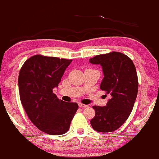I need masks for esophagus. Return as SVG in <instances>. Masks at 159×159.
<instances>
[{
  "instance_id": "1",
  "label": "esophagus",
  "mask_w": 159,
  "mask_h": 159,
  "mask_svg": "<svg viewBox=\"0 0 159 159\" xmlns=\"http://www.w3.org/2000/svg\"><path fill=\"white\" fill-rule=\"evenodd\" d=\"M78 105H79L80 107H82V108H85V107H88V105H86V104H84L81 103V102L78 103Z\"/></svg>"
}]
</instances>
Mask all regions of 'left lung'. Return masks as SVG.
Here are the masks:
<instances>
[{
	"instance_id": "left-lung-1",
	"label": "left lung",
	"mask_w": 159,
	"mask_h": 159,
	"mask_svg": "<svg viewBox=\"0 0 159 159\" xmlns=\"http://www.w3.org/2000/svg\"><path fill=\"white\" fill-rule=\"evenodd\" d=\"M89 61L102 66L104 77L100 89L111 96L107 106L93 107L95 116L91 125L97 131L111 132L125 123L133 109L139 90L136 67L128 56L119 52L98 55Z\"/></svg>"
}]
</instances>
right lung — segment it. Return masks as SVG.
Segmentation results:
<instances>
[{"label": "right lung", "mask_w": 159, "mask_h": 159, "mask_svg": "<svg viewBox=\"0 0 159 159\" xmlns=\"http://www.w3.org/2000/svg\"><path fill=\"white\" fill-rule=\"evenodd\" d=\"M72 59L36 55L27 59L19 75L20 102L31 122L50 135L66 133L78 104L57 97V87Z\"/></svg>", "instance_id": "add662e5"}]
</instances>
